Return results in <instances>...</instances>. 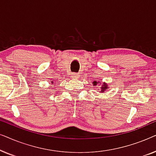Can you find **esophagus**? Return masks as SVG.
I'll return each instance as SVG.
<instances>
[{
  "label": "esophagus",
  "mask_w": 156,
  "mask_h": 156,
  "mask_svg": "<svg viewBox=\"0 0 156 156\" xmlns=\"http://www.w3.org/2000/svg\"><path fill=\"white\" fill-rule=\"evenodd\" d=\"M78 76H79L78 74H76V73H72V77L73 79H77Z\"/></svg>",
  "instance_id": "34e87169"
}]
</instances>
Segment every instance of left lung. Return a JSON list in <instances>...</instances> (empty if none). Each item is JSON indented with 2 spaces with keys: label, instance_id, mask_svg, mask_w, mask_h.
<instances>
[{
  "label": "left lung",
  "instance_id": "obj_1",
  "mask_svg": "<svg viewBox=\"0 0 156 156\" xmlns=\"http://www.w3.org/2000/svg\"><path fill=\"white\" fill-rule=\"evenodd\" d=\"M93 85H94V86H96V85H100L101 84V82H97V81H94V82H93ZM101 88V90H100L99 92H104V91L106 90V89L108 88V85L106 84V83H104L103 84H102V86L100 87Z\"/></svg>",
  "mask_w": 156,
  "mask_h": 156
}]
</instances>
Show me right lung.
<instances>
[{
  "label": "right lung",
  "instance_id": "obj_1",
  "mask_svg": "<svg viewBox=\"0 0 156 156\" xmlns=\"http://www.w3.org/2000/svg\"><path fill=\"white\" fill-rule=\"evenodd\" d=\"M52 82V83H53V82Z\"/></svg>",
  "mask_w": 156,
  "mask_h": 156
}]
</instances>
